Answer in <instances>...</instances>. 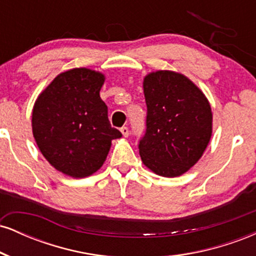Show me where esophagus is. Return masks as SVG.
<instances>
[{
  "mask_svg": "<svg viewBox=\"0 0 256 256\" xmlns=\"http://www.w3.org/2000/svg\"><path fill=\"white\" fill-rule=\"evenodd\" d=\"M120 131H122V136H124V137H128V134H130V132H128V128H126V126H124V128H120Z\"/></svg>",
  "mask_w": 256,
  "mask_h": 256,
  "instance_id": "1",
  "label": "esophagus"
}]
</instances>
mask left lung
I'll list each match as a JSON object with an SVG mask.
<instances>
[{
  "mask_svg": "<svg viewBox=\"0 0 256 256\" xmlns=\"http://www.w3.org/2000/svg\"><path fill=\"white\" fill-rule=\"evenodd\" d=\"M146 134L140 138L143 164L162 177H178L202 156L212 136V110L195 84L180 73L146 76Z\"/></svg>",
  "mask_w": 256,
  "mask_h": 256,
  "instance_id": "obj_1",
  "label": "left lung"
}]
</instances>
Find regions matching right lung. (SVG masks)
I'll return each mask as SVG.
<instances>
[{
  "instance_id": "1",
  "label": "right lung",
  "mask_w": 256,
  "mask_h": 256,
  "mask_svg": "<svg viewBox=\"0 0 256 256\" xmlns=\"http://www.w3.org/2000/svg\"><path fill=\"white\" fill-rule=\"evenodd\" d=\"M102 73L89 68L62 72L38 96L32 110V132L43 156L73 178L101 168L112 140L122 132L112 128L100 90Z\"/></svg>"
}]
</instances>
